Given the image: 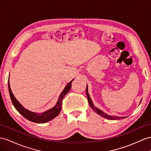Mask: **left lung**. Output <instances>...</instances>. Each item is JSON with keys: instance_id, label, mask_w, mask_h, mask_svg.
<instances>
[{"instance_id": "1", "label": "left lung", "mask_w": 151, "mask_h": 151, "mask_svg": "<svg viewBox=\"0 0 151 151\" xmlns=\"http://www.w3.org/2000/svg\"><path fill=\"white\" fill-rule=\"evenodd\" d=\"M86 93H87V99H88V103H89V105L91 106V107L92 108V109L96 113H97L98 114H99V115H101V117H104V118H106L107 119H110V120H118V119H124L126 118V117H117V116H111V115H109L106 114V113L103 112V111H101V110H99L98 108H96V106H94L93 103H92V100L90 98V96L88 93V87L87 86L86 87Z\"/></svg>"}]
</instances>
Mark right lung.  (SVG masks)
<instances>
[{"instance_id":"1","label":"right lung","mask_w":151,"mask_h":151,"mask_svg":"<svg viewBox=\"0 0 151 151\" xmlns=\"http://www.w3.org/2000/svg\"><path fill=\"white\" fill-rule=\"evenodd\" d=\"M73 80H72L71 82L65 87L64 89L60 93L59 98L58 99L56 105L54 107H53L52 109L46 111L45 112H42L41 114H37V113L32 112V111L25 109V108L18 102V100L13 94V92L11 91V87H10L9 81L8 80V88H9V95H10L11 101H12L13 106H14L15 109H17V110L18 111V112L20 113L23 117H24L25 119L29 120V121L36 122V123H45L46 122L51 121V120L56 117L59 114L60 111L61 110L63 100L65 94H66L69 91H70L71 87V83L73 82Z\"/></svg>"}]
</instances>
